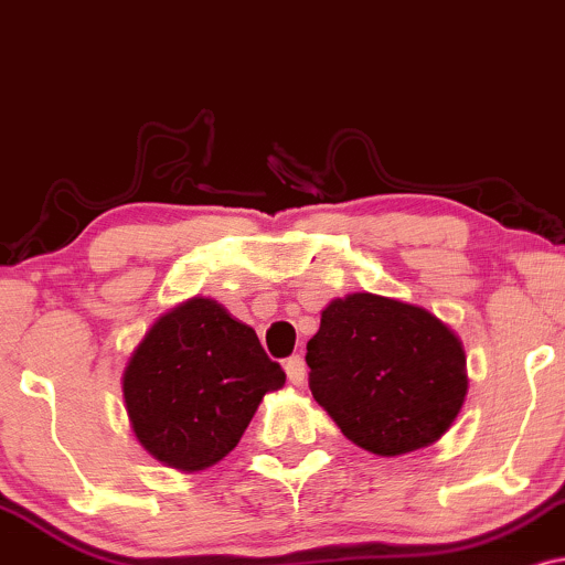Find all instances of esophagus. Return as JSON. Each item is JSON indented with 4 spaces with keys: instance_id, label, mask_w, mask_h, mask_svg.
I'll use <instances>...</instances> for the list:
<instances>
[{
    "instance_id": "34e87169",
    "label": "esophagus",
    "mask_w": 565,
    "mask_h": 565,
    "mask_svg": "<svg viewBox=\"0 0 565 565\" xmlns=\"http://www.w3.org/2000/svg\"><path fill=\"white\" fill-rule=\"evenodd\" d=\"M285 373H288V381L294 383V386H301L303 375H307V362H303L301 356H290V360L285 362Z\"/></svg>"
}]
</instances>
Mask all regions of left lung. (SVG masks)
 Segmentation results:
<instances>
[{"mask_svg": "<svg viewBox=\"0 0 565 565\" xmlns=\"http://www.w3.org/2000/svg\"><path fill=\"white\" fill-rule=\"evenodd\" d=\"M307 364L317 404L349 441L381 457L439 441L468 396L460 335L428 309L375 294L322 309Z\"/></svg>", "mask_w": 565, "mask_h": 565, "instance_id": "obj_1", "label": "left lung"}]
</instances>
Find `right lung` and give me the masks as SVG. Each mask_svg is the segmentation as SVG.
<instances>
[{
  "label": "right lung",
  "mask_w": 565,
  "mask_h": 565,
  "mask_svg": "<svg viewBox=\"0 0 565 565\" xmlns=\"http://www.w3.org/2000/svg\"><path fill=\"white\" fill-rule=\"evenodd\" d=\"M282 386V367L264 354L256 330L203 296L163 311L121 375L137 441L182 473L224 460L264 396Z\"/></svg>",
  "instance_id": "right-lung-1"
}]
</instances>
